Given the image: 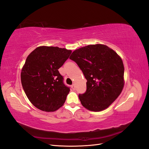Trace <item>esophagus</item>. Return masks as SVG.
Returning a JSON list of instances; mask_svg holds the SVG:
<instances>
[{"mask_svg":"<svg viewBox=\"0 0 149 149\" xmlns=\"http://www.w3.org/2000/svg\"><path fill=\"white\" fill-rule=\"evenodd\" d=\"M71 88L73 89V90H75L76 89V87H75V85L74 84H73L71 85Z\"/></svg>","mask_w":149,"mask_h":149,"instance_id":"esophagus-1","label":"esophagus"}]
</instances>
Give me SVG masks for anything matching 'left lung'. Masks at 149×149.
Instances as JSON below:
<instances>
[{
	"instance_id": "left-lung-1",
	"label": "left lung",
	"mask_w": 149,
	"mask_h": 149,
	"mask_svg": "<svg viewBox=\"0 0 149 149\" xmlns=\"http://www.w3.org/2000/svg\"><path fill=\"white\" fill-rule=\"evenodd\" d=\"M70 58L77 63L87 80L86 91L79 95L83 106L94 112L107 109L124 86L120 56L105 45L96 44L75 49Z\"/></svg>"
}]
</instances>
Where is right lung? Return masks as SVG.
<instances>
[{"label":"right lung","mask_w":149,"mask_h":149,"mask_svg":"<svg viewBox=\"0 0 149 149\" xmlns=\"http://www.w3.org/2000/svg\"><path fill=\"white\" fill-rule=\"evenodd\" d=\"M71 49L40 46L27 56L21 71L22 87L29 101L40 110L53 112L61 107L70 89L64 84L58 69Z\"/></svg>","instance_id":"add662e5"}]
</instances>
